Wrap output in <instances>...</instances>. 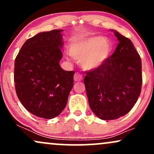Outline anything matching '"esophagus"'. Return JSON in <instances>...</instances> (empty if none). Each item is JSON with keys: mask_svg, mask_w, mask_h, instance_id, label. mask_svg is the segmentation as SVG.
<instances>
[{"mask_svg": "<svg viewBox=\"0 0 154 154\" xmlns=\"http://www.w3.org/2000/svg\"><path fill=\"white\" fill-rule=\"evenodd\" d=\"M74 79H75V81H76V82L81 81L82 79V76L79 72H76L75 75H74Z\"/></svg>", "mask_w": 154, "mask_h": 154, "instance_id": "1", "label": "esophagus"}]
</instances>
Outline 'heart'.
<instances>
[{"instance_id": "1", "label": "heart", "mask_w": 154, "mask_h": 154, "mask_svg": "<svg viewBox=\"0 0 154 154\" xmlns=\"http://www.w3.org/2000/svg\"><path fill=\"white\" fill-rule=\"evenodd\" d=\"M69 54L72 57L80 59L85 69L99 68L106 62L111 51V45L103 37L76 39L69 45Z\"/></svg>"}]
</instances>
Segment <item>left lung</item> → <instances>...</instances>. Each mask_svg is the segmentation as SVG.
<instances>
[{"label": "left lung", "mask_w": 154, "mask_h": 154, "mask_svg": "<svg viewBox=\"0 0 154 154\" xmlns=\"http://www.w3.org/2000/svg\"><path fill=\"white\" fill-rule=\"evenodd\" d=\"M114 35L119 43L114 54L99 68L86 72L84 79L90 107L103 120L116 119L128 114L142 87L140 56L130 39L117 31Z\"/></svg>", "instance_id": "1"}]
</instances>
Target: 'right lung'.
<instances>
[{
    "instance_id": "obj_1",
    "label": "right lung",
    "mask_w": 154,
    "mask_h": 154,
    "mask_svg": "<svg viewBox=\"0 0 154 154\" xmlns=\"http://www.w3.org/2000/svg\"><path fill=\"white\" fill-rule=\"evenodd\" d=\"M62 29L40 32L28 39L15 59L14 82L18 98L33 115L50 119L66 106L74 85V71H64Z\"/></svg>"
}]
</instances>
